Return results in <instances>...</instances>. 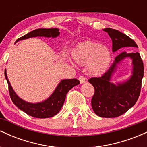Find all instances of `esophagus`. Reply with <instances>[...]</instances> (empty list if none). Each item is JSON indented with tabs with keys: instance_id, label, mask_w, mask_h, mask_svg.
Here are the masks:
<instances>
[{
	"instance_id": "obj_1",
	"label": "esophagus",
	"mask_w": 147,
	"mask_h": 147,
	"mask_svg": "<svg viewBox=\"0 0 147 147\" xmlns=\"http://www.w3.org/2000/svg\"><path fill=\"white\" fill-rule=\"evenodd\" d=\"M79 82H80L81 84H84L86 82V79L84 78V77H82V76H80V77H79Z\"/></svg>"
}]
</instances>
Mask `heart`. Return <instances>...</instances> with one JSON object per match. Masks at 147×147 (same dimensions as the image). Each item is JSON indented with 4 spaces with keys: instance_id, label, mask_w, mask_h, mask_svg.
Returning <instances> with one entry per match:
<instances>
[{
    "instance_id": "b5f03b06",
    "label": "heart",
    "mask_w": 147,
    "mask_h": 147,
    "mask_svg": "<svg viewBox=\"0 0 147 147\" xmlns=\"http://www.w3.org/2000/svg\"><path fill=\"white\" fill-rule=\"evenodd\" d=\"M71 55L77 64L86 65L88 74L95 77L104 75L112 60V53L107 46L90 41L76 45L72 50Z\"/></svg>"
}]
</instances>
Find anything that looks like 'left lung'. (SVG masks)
I'll use <instances>...</instances> for the list:
<instances>
[{
  "mask_svg": "<svg viewBox=\"0 0 147 147\" xmlns=\"http://www.w3.org/2000/svg\"><path fill=\"white\" fill-rule=\"evenodd\" d=\"M112 40V50L115 52L124 47H136V42L118 30L107 28L103 29ZM132 61L131 75L125 80L112 82V77L118 65L125 58ZM144 65L138 52H123L115 57L107 72L101 77H92L88 82L93 86L95 94L91 105L96 115L102 117H116L125 113L135 105L140 96Z\"/></svg>",
  "mask_w": 147,
  "mask_h": 147,
  "instance_id": "obj_1",
  "label": "left lung"
}]
</instances>
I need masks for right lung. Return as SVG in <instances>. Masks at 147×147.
<instances>
[{
	"label": "right lung",
	"instance_id": "obj_1",
	"mask_svg": "<svg viewBox=\"0 0 147 147\" xmlns=\"http://www.w3.org/2000/svg\"><path fill=\"white\" fill-rule=\"evenodd\" d=\"M59 30L58 28H51V29L39 28L33 30L19 38L16 41V43L22 40L37 36L46 37V38L51 37L55 38L59 36ZM5 77L8 83L10 97L13 103L25 113L32 117L37 118H48L56 115L63 106L66 94L68 93V91L74 86L80 84L79 81L77 79H62L48 99L41 102L31 103L21 99L15 92L8 79L6 69L5 70Z\"/></svg>",
	"mask_w": 147,
	"mask_h": 147
}]
</instances>
